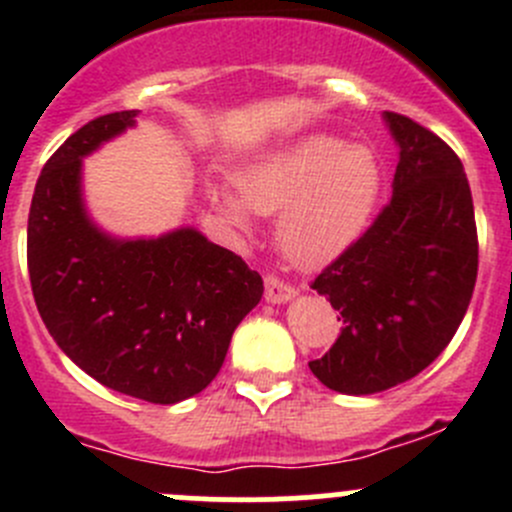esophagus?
<instances>
[{"instance_id": "esophagus-1", "label": "esophagus", "mask_w": 512, "mask_h": 512, "mask_svg": "<svg viewBox=\"0 0 512 512\" xmlns=\"http://www.w3.org/2000/svg\"><path fill=\"white\" fill-rule=\"evenodd\" d=\"M294 297H297L294 287L285 285L280 277H275V275L265 277V299H267V302H270V304H287L289 299H294Z\"/></svg>"}]
</instances>
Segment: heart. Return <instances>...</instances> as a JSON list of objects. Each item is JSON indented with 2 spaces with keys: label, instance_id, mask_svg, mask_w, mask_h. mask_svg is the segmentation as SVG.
<instances>
[{
  "label": "heart",
  "instance_id": "obj_1",
  "mask_svg": "<svg viewBox=\"0 0 512 512\" xmlns=\"http://www.w3.org/2000/svg\"><path fill=\"white\" fill-rule=\"evenodd\" d=\"M237 193L213 188L215 208L237 227L250 210L277 218V245L297 267L339 260L364 235L381 193V168L364 146L304 136L237 173Z\"/></svg>",
  "mask_w": 512,
  "mask_h": 512
}]
</instances>
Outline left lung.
<instances>
[{
    "label": "left lung",
    "instance_id": "obj_1",
    "mask_svg": "<svg viewBox=\"0 0 512 512\" xmlns=\"http://www.w3.org/2000/svg\"><path fill=\"white\" fill-rule=\"evenodd\" d=\"M399 146L394 195L314 280L342 334L309 361L327 389L379 394L421 374L453 339L478 275V232L461 158L428 128L384 113Z\"/></svg>",
    "mask_w": 512,
    "mask_h": 512
}]
</instances>
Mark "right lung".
<instances>
[{
	"label": "right lung",
	"mask_w": 512,
	"mask_h": 512,
	"mask_svg": "<svg viewBox=\"0 0 512 512\" xmlns=\"http://www.w3.org/2000/svg\"><path fill=\"white\" fill-rule=\"evenodd\" d=\"M136 116H98L46 160L29 210V280L46 329L79 369L133 399L178 404L218 376L265 287L195 227L123 240L89 218L84 158Z\"/></svg>",
	"instance_id": "add662e5"
}]
</instances>
